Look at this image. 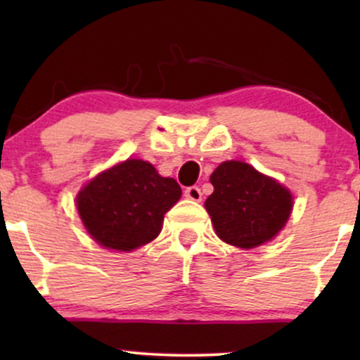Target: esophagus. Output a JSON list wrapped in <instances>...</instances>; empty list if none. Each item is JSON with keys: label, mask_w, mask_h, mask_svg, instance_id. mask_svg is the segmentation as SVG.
<instances>
[{"label": "esophagus", "mask_w": 360, "mask_h": 360, "mask_svg": "<svg viewBox=\"0 0 360 360\" xmlns=\"http://www.w3.org/2000/svg\"><path fill=\"white\" fill-rule=\"evenodd\" d=\"M184 196L188 198V200H191V201H201V196H203V193H201V189L198 188V186H189V188H186Z\"/></svg>", "instance_id": "34e87169"}]
</instances>
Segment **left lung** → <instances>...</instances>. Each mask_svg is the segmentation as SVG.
I'll return each instance as SVG.
<instances>
[{"instance_id":"1","label":"left lung","mask_w":360,"mask_h":360,"mask_svg":"<svg viewBox=\"0 0 360 360\" xmlns=\"http://www.w3.org/2000/svg\"><path fill=\"white\" fill-rule=\"evenodd\" d=\"M214 191L205 201L214 232L238 249L272 240L292 210L288 188L240 160H225L213 171Z\"/></svg>"}]
</instances>
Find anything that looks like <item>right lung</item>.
I'll return each mask as SVG.
<instances>
[{"mask_svg":"<svg viewBox=\"0 0 360 360\" xmlns=\"http://www.w3.org/2000/svg\"><path fill=\"white\" fill-rule=\"evenodd\" d=\"M181 186L162 177L150 162L127 159L103 171L77 193L82 225L100 245L130 252L152 242L164 214L181 198Z\"/></svg>","mask_w":360,"mask_h":360,"instance_id":"obj_1","label":"right lung"}]
</instances>
